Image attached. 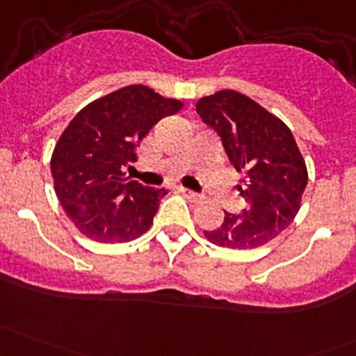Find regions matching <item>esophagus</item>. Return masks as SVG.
Segmentation results:
<instances>
[{
  "label": "esophagus",
  "mask_w": 356,
  "mask_h": 356,
  "mask_svg": "<svg viewBox=\"0 0 356 356\" xmlns=\"http://www.w3.org/2000/svg\"><path fill=\"white\" fill-rule=\"evenodd\" d=\"M179 191H181L182 195L186 196V198H189L191 201H195V203H198V201H201V196L198 195V193L191 191V189H188V188H179Z\"/></svg>",
  "instance_id": "esophagus-1"
}]
</instances>
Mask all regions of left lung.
<instances>
[{
    "mask_svg": "<svg viewBox=\"0 0 356 356\" xmlns=\"http://www.w3.org/2000/svg\"><path fill=\"white\" fill-rule=\"evenodd\" d=\"M196 111L220 134L225 153L245 177L238 191L246 200L239 215L227 213L204 238L229 250H254L288 229L308 182L305 158L291 129L277 115L234 89L203 96Z\"/></svg>",
    "mask_w": 356,
    "mask_h": 356,
    "instance_id": "8db88e82",
    "label": "left lung"
}]
</instances>
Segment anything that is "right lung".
<instances>
[{
  "instance_id": "obj_1",
  "label": "right lung",
  "mask_w": 356,
  "mask_h": 356,
  "mask_svg": "<svg viewBox=\"0 0 356 356\" xmlns=\"http://www.w3.org/2000/svg\"><path fill=\"white\" fill-rule=\"evenodd\" d=\"M184 103L131 84L79 111L51 155L55 193L72 224L98 243H129L153 224L165 189L146 188L124 172L134 148Z\"/></svg>"
}]
</instances>
